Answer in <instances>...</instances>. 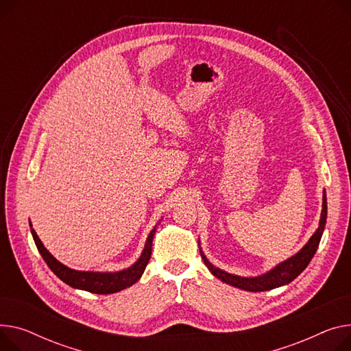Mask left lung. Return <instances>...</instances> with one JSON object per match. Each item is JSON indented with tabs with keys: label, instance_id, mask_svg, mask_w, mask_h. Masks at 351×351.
<instances>
[{
	"label": "left lung",
	"instance_id": "obj_1",
	"mask_svg": "<svg viewBox=\"0 0 351 351\" xmlns=\"http://www.w3.org/2000/svg\"><path fill=\"white\" fill-rule=\"evenodd\" d=\"M326 219H328V199H326V191H323V203H322V215H320L319 227L313 232V236L309 239V241L302 247V250L299 252L292 255L291 258L279 263L276 267H274L268 272L258 275V276L247 278V276H239V275L228 274L210 263L206 258V255L203 254L202 248H200V255L203 258V263L208 268V271L212 272L216 278H219L220 281H223L231 287H236L239 289H244V291H250V292L271 291L274 288L288 285L303 269L309 265L311 260L313 258V255L319 247L323 230L326 226Z\"/></svg>",
	"mask_w": 351,
	"mask_h": 351
}]
</instances>
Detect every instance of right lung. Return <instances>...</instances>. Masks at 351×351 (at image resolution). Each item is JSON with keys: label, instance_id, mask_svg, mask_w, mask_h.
<instances>
[{"label": "right lung", "instance_id": "obj_1", "mask_svg": "<svg viewBox=\"0 0 351 351\" xmlns=\"http://www.w3.org/2000/svg\"><path fill=\"white\" fill-rule=\"evenodd\" d=\"M29 226H31V232H32L34 241L36 244V248L40 252L45 263L51 268V271L69 287L87 291L91 293H99V295L120 292L134 285L138 279L143 276L145 267L148 265L151 258L152 240L156 231V226H155L149 232L141 256H139L131 267L117 272H95V271H76L59 263L55 256L45 248V245L42 244V241L36 234V231L32 228L31 221H29Z\"/></svg>", "mask_w": 351, "mask_h": 351}]
</instances>
